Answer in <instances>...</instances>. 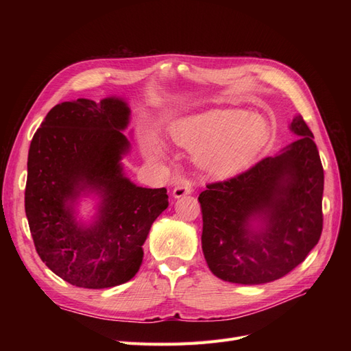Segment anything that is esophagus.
Segmentation results:
<instances>
[{
    "label": "esophagus",
    "instance_id": "obj_1",
    "mask_svg": "<svg viewBox=\"0 0 351 351\" xmlns=\"http://www.w3.org/2000/svg\"><path fill=\"white\" fill-rule=\"evenodd\" d=\"M174 183H176V187L173 189V196L174 197H183V196L190 195L193 192L192 182H190V180H187V178H184V177H178Z\"/></svg>",
    "mask_w": 351,
    "mask_h": 351
}]
</instances>
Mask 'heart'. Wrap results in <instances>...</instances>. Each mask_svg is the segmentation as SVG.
Wrapping results in <instances>:
<instances>
[{
    "mask_svg": "<svg viewBox=\"0 0 351 351\" xmlns=\"http://www.w3.org/2000/svg\"><path fill=\"white\" fill-rule=\"evenodd\" d=\"M269 133L262 115L239 110H215L178 121L171 136L177 145L199 152V164L215 176H231L246 167ZM161 147H152L158 155Z\"/></svg>",
    "mask_w": 351,
    "mask_h": 351,
    "instance_id": "obj_1",
    "label": "heart"
}]
</instances>
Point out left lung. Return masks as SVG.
<instances>
[{"label":"left lung","instance_id":"8db88e82","mask_svg":"<svg viewBox=\"0 0 351 351\" xmlns=\"http://www.w3.org/2000/svg\"><path fill=\"white\" fill-rule=\"evenodd\" d=\"M291 130L300 136L284 152L246 171L208 183L199 195L202 249L212 274L237 284L278 280L300 265L322 234L324 168L313 133L297 114ZM263 215L256 233L248 221Z\"/></svg>","mask_w":351,"mask_h":351}]
</instances>
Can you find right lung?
Masks as SVG:
<instances>
[{"label": "right lung", "mask_w": 351, "mask_h": 351, "mask_svg": "<svg viewBox=\"0 0 351 351\" xmlns=\"http://www.w3.org/2000/svg\"><path fill=\"white\" fill-rule=\"evenodd\" d=\"M129 114L117 98L62 102L30 142L25 210L35 249L52 272L82 289L132 280L147 232L168 206L165 187H137L121 173ZM86 188L101 193L103 205L97 224L84 229L71 204Z\"/></svg>", "instance_id": "right-lung-1"}]
</instances>
